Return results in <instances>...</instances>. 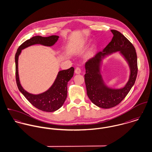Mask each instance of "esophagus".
Wrapping results in <instances>:
<instances>
[{"instance_id": "1", "label": "esophagus", "mask_w": 152, "mask_h": 152, "mask_svg": "<svg viewBox=\"0 0 152 152\" xmlns=\"http://www.w3.org/2000/svg\"><path fill=\"white\" fill-rule=\"evenodd\" d=\"M81 69H80L79 67H77V68H75V74H80L81 73Z\"/></svg>"}]
</instances>
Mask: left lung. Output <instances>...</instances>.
<instances>
[{
	"instance_id": "left-lung-1",
	"label": "left lung",
	"mask_w": 152,
	"mask_h": 152,
	"mask_svg": "<svg viewBox=\"0 0 152 152\" xmlns=\"http://www.w3.org/2000/svg\"><path fill=\"white\" fill-rule=\"evenodd\" d=\"M113 36L111 42L102 51L98 53L86 63L84 75L87 95L91 102L102 108L108 109L118 105L128 95L134 85L137 74V62L136 50L122 33L110 30ZM119 51L127 61L130 68V79L126 86L120 89H113L104 84L100 72L102 59L106 55Z\"/></svg>"
}]
</instances>
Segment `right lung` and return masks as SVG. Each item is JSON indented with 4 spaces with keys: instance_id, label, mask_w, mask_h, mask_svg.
Here are the masks:
<instances>
[{
    "instance_id": "right-lung-1",
    "label": "right lung",
    "mask_w": 152,
    "mask_h": 152,
    "mask_svg": "<svg viewBox=\"0 0 152 152\" xmlns=\"http://www.w3.org/2000/svg\"><path fill=\"white\" fill-rule=\"evenodd\" d=\"M58 38V36L45 37L40 36L33 37L19 46L15 55L16 80L19 91L34 107L45 112H54L63 106L67 96V84L73 77L74 68L71 67L59 71L54 83L47 91L38 95H34L25 91L20 84L18 74V59L23 49L37 44L52 46L57 42Z\"/></svg>"
}]
</instances>
